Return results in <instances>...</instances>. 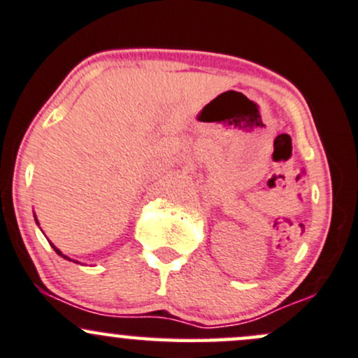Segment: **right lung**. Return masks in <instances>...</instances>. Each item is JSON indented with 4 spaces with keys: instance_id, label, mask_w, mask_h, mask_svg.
<instances>
[{
    "instance_id": "right-lung-1",
    "label": "right lung",
    "mask_w": 358,
    "mask_h": 358,
    "mask_svg": "<svg viewBox=\"0 0 358 358\" xmlns=\"http://www.w3.org/2000/svg\"><path fill=\"white\" fill-rule=\"evenodd\" d=\"M36 221H37V220H36ZM51 245H52V243H51ZM52 248H55V252H56V254H58V255H63V254H62V252H59V250H58V248H56L55 245H52ZM63 257H65V255H63ZM65 259H69V257H65Z\"/></svg>"
}]
</instances>
